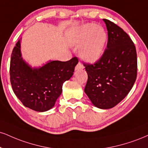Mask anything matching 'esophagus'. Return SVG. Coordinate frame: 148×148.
Returning <instances> with one entry per match:
<instances>
[{"instance_id":"1","label":"esophagus","mask_w":148,"mask_h":148,"mask_svg":"<svg viewBox=\"0 0 148 148\" xmlns=\"http://www.w3.org/2000/svg\"><path fill=\"white\" fill-rule=\"evenodd\" d=\"M83 68H84L83 65L79 62V63L76 65V66L75 67V70H80V69H83Z\"/></svg>"}]
</instances>
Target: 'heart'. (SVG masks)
<instances>
[{
    "instance_id": "heart-1",
    "label": "heart",
    "mask_w": 148,
    "mask_h": 148,
    "mask_svg": "<svg viewBox=\"0 0 148 148\" xmlns=\"http://www.w3.org/2000/svg\"><path fill=\"white\" fill-rule=\"evenodd\" d=\"M108 34L106 29L95 23H86L74 30L68 37V43L80 47V56L85 61L94 63L101 58L104 51Z\"/></svg>"
}]
</instances>
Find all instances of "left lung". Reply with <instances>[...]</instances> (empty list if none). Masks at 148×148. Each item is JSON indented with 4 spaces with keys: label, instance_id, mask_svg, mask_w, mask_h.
I'll use <instances>...</instances> for the list:
<instances>
[{
    "label": "left lung",
    "instance_id": "1",
    "mask_svg": "<svg viewBox=\"0 0 148 148\" xmlns=\"http://www.w3.org/2000/svg\"><path fill=\"white\" fill-rule=\"evenodd\" d=\"M108 40L103 56L93 65L84 63L88 79L84 91L94 106L110 109L127 95L137 75L136 47L127 34L107 19Z\"/></svg>",
    "mask_w": 148,
    "mask_h": 148
}]
</instances>
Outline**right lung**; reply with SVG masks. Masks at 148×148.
<instances>
[{
    "instance_id": "obj_1",
    "label": "right lung",
    "mask_w": 148,
    "mask_h": 148,
    "mask_svg": "<svg viewBox=\"0 0 148 148\" xmlns=\"http://www.w3.org/2000/svg\"><path fill=\"white\" fill-rule=\"evenodd\" d=\"M21 40L14 47L10 60V81L14 94L23 106L36 112L47 111L54 106L62 93L65 81L70 79L79 60H49L39 67H32L22 58Z\"/></svg>"
}]
</instances>
